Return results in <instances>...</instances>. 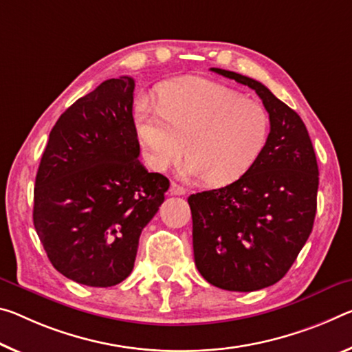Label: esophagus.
Masks as SVG:
<instances>
[{
	"label": "esophagus",
	"instance_id": "34e87169",
	"mask_svg": "<svg viewBox=\"0 0 352 352\" xmlns=\"http://www.w3.org/2000/svg\"><path fill=\"white\" fill-rule=\"evenodd\" d=\"M170 194H172V196H185L186 189L183 188V186H180V185H177V183H172V185H170Z\"/></svg>",
	"mask_w": 352,
	"mask_h": 352
}]
</instances>
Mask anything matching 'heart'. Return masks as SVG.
Instances as JSON below:
<instances>
[{
	"mask_svg": "<svg viewBox=\"0 0 352 352\" xmlns=\"http://www.w3.org/2000/svg\"><path fill=\"white\" fill-rule=\"evenodd\" d=\"M135 122L150 166L166 170L177 164L186 144V174L204 177L211 186L248 174L263 155L271 130L260 103L206 80L167 82L156 103L139 98Z\"/></svg>",
	"mask_w": 352,
	"mask_h": 352,
	"instance_id": "heart-1",
	"label": "heart"
}]
</instances>
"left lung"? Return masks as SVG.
Returning <instances> with one entry per match:
<instances>
[{
	"label": "left lung",
	"instance_id": "1",
	"mask_svg": "<svg viewBox=\"0 0 352 352\" xmlns=\"http://www.w3.org/2000/svg\"><path fill=\"white\" fill-rule=\"evenodd\" d=\"M249 86L270 114V141L248 174L224 188L191 194L194 261L206 282L256 292L287 274L309 239L316 214L318 164L296 111L260 81L211 69Z\"/></svg>",
	"mask_w": 352,
	"mask_h": 352
}]
</instances>
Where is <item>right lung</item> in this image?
Instances as JSON below:
<instances>
[{"label": "right lung", "mask_w": 352, "mask_h": 352, "mask_svg": "<svg viewBox=\"0 0 352 352\" xmlns=\"http://www.w3.org/2000/svg\"><path fill=\"white\" fill-rule=\"evenodd\" d=\"M135 80H106L78 98L50 133L36 175L32 219L52 265L87 287L131 274L139 236L169 180L138 160Z\"/></svg>", "instance_id": "add662e5"}]
</instances>
